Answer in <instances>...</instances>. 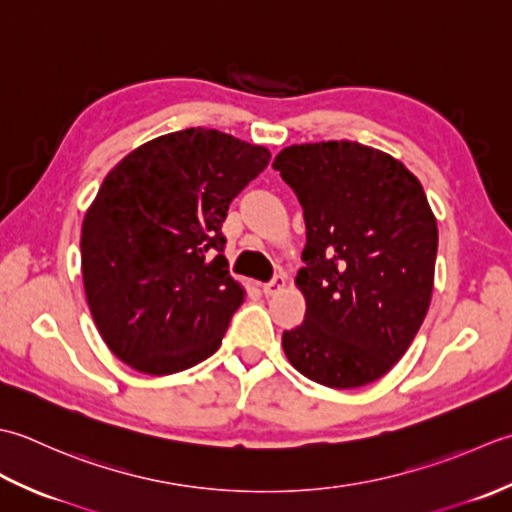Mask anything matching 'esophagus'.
<instances>
[{"instance_id":"esophagus-1","label":"esophagus","mask_w":512,"mask_h":512,"mask_svg":"<svg viewBox=\"0 0 512 512\" xmlns=\"http://www.w3.org/2000/svg\"><path fill=\"white\" fill-rule=\"evenodd\" d=\"M283 287H285V276H274V280H269V283H265L260 289H263L265 296H274Z\"/></svg>"}]
</instances>
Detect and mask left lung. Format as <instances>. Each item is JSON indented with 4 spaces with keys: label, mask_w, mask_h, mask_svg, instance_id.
<instances>
[{
    "label": "left lung",
    "mask_w": 512,
    "mask_h": 512,
    "mask_svg": "<svg viewBox=\"0 0 512 512\" xmlns=\"http://www.w3.org/2000/svg\"><path fill=\"white\" fill-rule=\"evenodd\" d=\"M274 170L307 227L296 276L307 311L283 333L285 356L325 387H364L404 356L431 305L437 223L422 183L356 141L289 145Z\"/></svg>",
    "instance_id": "8db88e82"
}]
</instances>
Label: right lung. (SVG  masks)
I'll return each instance as SVG.
<instances>
[{
	"mask_svg": "<svg viewBox=\"0 0 512 512\" xmlns=\"http://www.w3.org/2000/svg\"><path fill=\"white\" fill-rule=\"evenodd\" d=\"M269 159L263 145L187 128L139 145L103 179L83 216L81 274L103 342L128 367L170 375L221 347L245 300L221 227Z\"/></svg>",
	"mask_w": 512,
	"mask_h": 512,
	"instance_id": "add662e5",
	"label": "right lung"
}]
</instances>
